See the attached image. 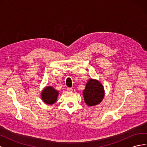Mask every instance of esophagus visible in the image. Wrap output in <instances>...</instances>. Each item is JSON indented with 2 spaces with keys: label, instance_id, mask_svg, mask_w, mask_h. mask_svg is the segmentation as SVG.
Returning <instances> with one entry per match:
<instances>
[{
  "label": "esophagus",
  "instance_id": "1",
  "mask_svg": "<svg viewBox=\"0 0 147 147\" xmlns=\"http://www.w3.org/2000/svg\"><path fill=\"white\" fill-rule=\"evenodd\" d=\"M67 90L69 92H71L73 91V89H72V88H67Z\"/></svg>",
  "mask_w": 147,
  "mask_h": 147
}]
</instances>
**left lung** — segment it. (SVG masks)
<instances>
[{
    "instance_id": "1",
    "label": "left lung",
    "mask_w": 147,
    "mask_h": 147,
    "mask_svg": "<svg viewBox=\"0 0 147 147\" xmlns=\"http://www.w3.org/2000/svg\"><path fill=\"white\" fill-rule=\"evenodd\" d=\"M83 95L84 102L88 106L98 105L103 100L105 96L104 86L97 80L89 79L85 89L83 91Z\"/></svg>"
}]
</instances>
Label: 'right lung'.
Listing matches in <instances>:
<instances>
[{
	"instance_id": "right-lung-1",
	"label": "right lung",
	"mask_w": 147,
	"mask_h": 147,
	"mask_svg": "<svg viewBox=\"0 0 147 147\" xmlns=\"http://www.w3.org/2000/svg\"><path fill=\"white\" fill-rule=\"evenodd\" d=\"M59 95V91L51 86L43 88L41 92V98L44 103L48 105L54 104L57 100Z\"/></svg>"
}]
</instances>
